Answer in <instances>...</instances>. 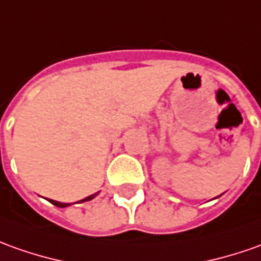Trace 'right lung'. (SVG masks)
Instances as JSON below:
<instances>
[{
  "instance_id": "obj_1",
  "label": "right lung",
  "mask_w": 261,
  "mask_h": 261,
  "mask_svg": "<svg viewBox=\"0 0 261 261\" xmlns=\"http://www.w3.org/2000/svg\"><path fill=\"white\" fill-rule=\"evenodd\" d=\"M97 194H98V193H95V194H91V196H88V197H86L84 200L79 201V203H83V201H90V200L95 197ZM49 203H51V204L57 205V207H68V205H71V204H68V203H60V201H56V200H49Z\"/></svg>"
}]
</instances>
